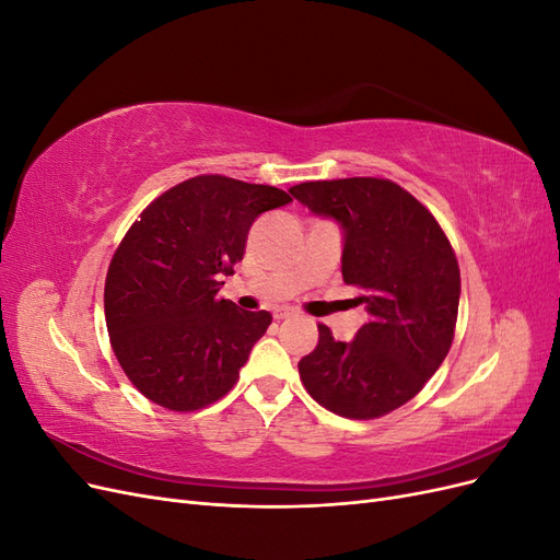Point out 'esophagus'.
I'll list each match as a JSON object with an SVG mask.
<instances>
[{"label":"esophagus","instance_id":"34e87169","mask_svg":"<svg viewBox=\"0 0 560 560\" xmlns=\"http://www.w3.org/2000/svg\"><path fill=\"white\" fill-rule=\"evenodd\" d=\"M273 317L280 322V319H290V317H294V311H290V308H278L276 313H273Z\"/></svg>","mask_w":560,"mask_h":560}]
</instances>
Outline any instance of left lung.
I'll list each match as a JSON object with an SVG mask.
<instances>
[{
    "mask_svg": "<svg viewBox=\"0 0 560 560\" xmlns=\"http://www.w3.org/2000/svg\"><path fill=\"white\" fill-rule=\"evenodd\" d=\"M290 194L343 226V282L369 319L354 341H319L299 362L308 395L327 411L371 420L413 399L442 366L455 336L460 268L434 214L378 177L303 182Z\"/></svg>",
    "mask_w": 560,
    "mask_h": 560,
    "instance_id": "1",
    "label": "left lung"
}]
</instances>
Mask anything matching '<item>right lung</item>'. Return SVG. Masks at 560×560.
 I'll list each match as a JSON object with an SVG mask.
<instances>
[{
  "label": "right lung",
  "mask_w": 560,
  "mask_h": 560,
  "mask_svg": "<svg viewBox=\"0 0 560 560\" xmlns=\"http://www.w3.org/2000/svg\"><path fill=\"white\" fill-rule=\"evenodd\" d=\"M292 202L276 186L198 175L154 198L116 247L105 280L112 350L128 381L189 413L238 383L270 313L219 299L261 212Z\"/></svg>",
  "instance_id": "right-lung-1"
}]
</instances>
